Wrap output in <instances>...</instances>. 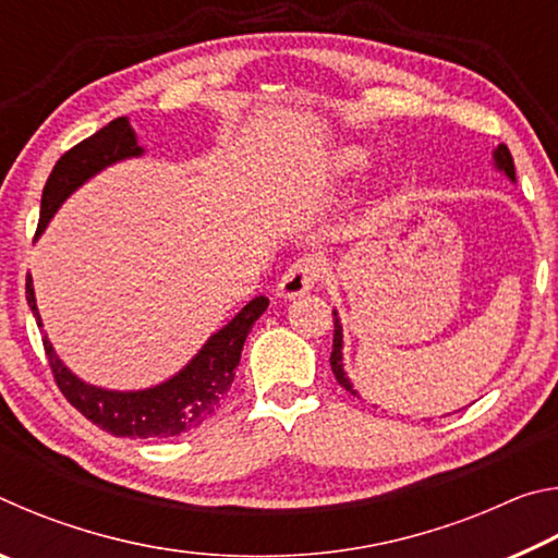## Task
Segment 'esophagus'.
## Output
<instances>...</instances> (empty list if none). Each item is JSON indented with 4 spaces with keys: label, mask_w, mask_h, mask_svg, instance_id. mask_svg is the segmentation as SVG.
<instances>
[{
    "label": "esophagus",
    "mask_w": 558,
    "mask_h": 558,
    "mask_svg": "<svg viewBox=\"0 0 558 558\" xmlns=\"http://www.w3.org/2000/svg\"><path fill=\"white\" fill-rule=\"evenodd\" d=\"M319 278V260L315 256H302L292 266L282 272L278 280V295L280 298H300L315 288Z\"/></svg>",
    "instance_id": "obj_1"
}]
</instances>
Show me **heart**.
<instances>
[{
    "mask_svg": "<svg viewBox=\"0 0 558 558\" xmlns=\"http://www.w3.org/2000/svg\"><path fill=\"white\" fill-rule=\"evenodd\" d=\"M366 165H369V153L362 147H354V145H347V147H339L329 157V169L337 177H356L359 172H364Z\"/></svg>",
    "mask_w": 558,
    "mask_h": 558,
    "instance_id": "1",
    "label": "heart"
}]
</instances>
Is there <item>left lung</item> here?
Segmentation results:
<instances>
[{"label": "left lung", "instance_id": "8db88e82", "mask_svg": "<svg viewBox=\"0 0 558 558\" xmlns=\"http://www.w3.org/2000/svg\"><path fill=\"white\" fill-rule=\"evenodd\" d=\"M493 159H495V167L499 169V172H502L507 179H512V182H514V159H512V155H509L507 145H499L495 149ZM332 315H335V342H332V356H329V364H332V374H335V379L339 381V386H344L349 393H354L356 399H359V393L354 391V386H352V381H349V376L344 372V354H342L344 337H342V325H339L337 310H335Z\"/></svg>", "mask_w": 558, "mask_h": 558}]
</instances>
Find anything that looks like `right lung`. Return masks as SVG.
Listing matches in <instances>:
<instances>
[{
  "instance_id": "right-lung-1",
  "label": "right lung",
  "mask_w": 558,
  "mask_h": 558,
  "mask_svg": "<svg viewBox=\"0 0 558 558\" xmlns=\"http://www.w3.org/2000/svg\"><path fill=\"white\" fill-rule=\"evenodd\" d=\"M143 153L145 149L140 147L128 118L108 122L96 135L69 149L46 179L36 239L75 189L106 167L130 157H143ZM26 302H29L36 325L44 327L39 307H36L32 276H26ZM266 310L268 298H253L229 325H223L219 332L206 339V344L184 369H179L172 379L140 391H116L86 384L61 362L46 335L44 349L61 393L98 428L118 438H172L202 426L221 409L233 384L235 366L241 362L245 337Z\"/></svg>"
}]
</instances>
